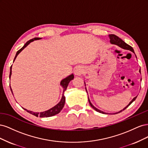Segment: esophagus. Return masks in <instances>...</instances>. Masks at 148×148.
<instances>
[{"label":"esophagus","mask_w":148,"mask_h":148,"mask_svg":"<svg viewBox=\"0 0 148 148\" xmlns=\"http://www.w3.org/2000/svg\"><path fill=\"white\" fill-rule=\"evenodd\" d=\"M84 71V69L82 66H77L75 70V73L77 75H81Z\"/></svg>","instance_id":"esophagus-1"}]
</instances>
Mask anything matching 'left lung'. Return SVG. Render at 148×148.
<instances>
[{
	"label": "left lung",
	"mask_w": 148,
	"mask_h": 148,
	"mask_svg": "<svg viewBox=\"0 0 148 148\" xmlns=\"http://www.w3.org/2000/svg\"><path fill=\"white\" fill-rule=\"evenodd\" d=\"M109 37H110V42H111L112 44H115V45H117V46H119V47H122V48H123V49H127V50H129V51H130L133 52V53H135V52H134L133 49V47H132V46L128 45V44H127V43H125V42L123 41V40L121 39L120 38H119L118 36H116V35H115V34H110V35H109ZM140 72L141 73L140 70ZM136 99V97H134L133 99H132V101L129 103V104H128L127 107H125L123 110H120V112H119L115 113V114L120 113V112H122V111L124 110L125 109H127V107H128L130 105V104H132V103L134 101H135ZM88 101H89V104H90V106H91L92 107V108H93L94 109H95L96 111L98 112L102 113V114H106V113L104 112H102V111H101V110H99V109H97V108H96V107L91 104V102H90V101H89V98H88Z\"/></svg>",
	"instance_id": "obj_1"
}]
</instances>
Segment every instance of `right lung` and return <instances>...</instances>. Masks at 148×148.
Here are the masks:
<instances>
[{
  "label": "right lung",
  "instance_id": "right-lung-1",
  "mask_svg": "<svg viewBox=\"0 0 148 148\" xmlns=\"http://www.w3.org/2000/svg\"><path fill=\"white\" fill-rule=\"evenodd\" d=\"M41 39V38H34L32 39H30L29 41H27L26 42V44H25V45L23 46V47L21 48L20 50H18L17 51L16 53V56L15 57V59H14V60H15L16 57H17V56L18 55V53L23 50V49L26 47V46H27L28 44L31 42H32L33 41H34V40H38V39ZM14 60H13V62H14ZM12 75V66H11V68H10V76ZM74 78V76L73 74H71V75L69 76L68 77H66V78L62 79V82H60V84L62 86V87H63L64 88V92H63V95H62V99H61V101H60V102L59 103V104H57L56 106H55L53 107H52V108H51V109H49L47 111H45V112H40V113H38V112H31V111H28L27 110L28 112L30 113L31 114H33L34 115H35L36 117H51V116H53L57 114H59L60 112L62 110V109H63V107L64 106V104H65V97L64 96V93L65 92V91L66 90V89L67 88V86H68V84L69 83H70V82L71 81V80H72ZM10 89H11V91L12 92V90L11 89V87H10ZM13 94V92H12ZM25 110H26V109H24Z\"/></svg>",
  "mask_w": 148,
  "mask_h": 148
}]
</instances>
